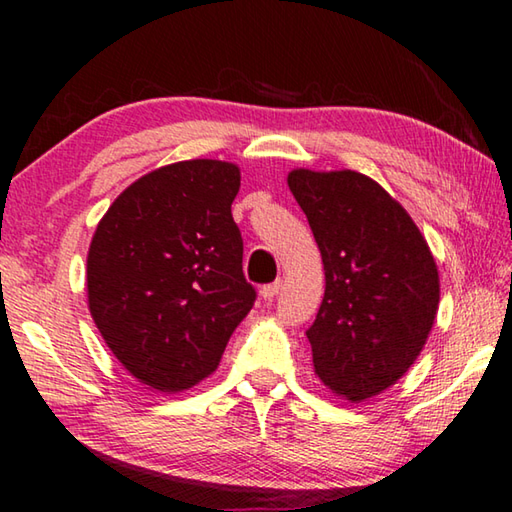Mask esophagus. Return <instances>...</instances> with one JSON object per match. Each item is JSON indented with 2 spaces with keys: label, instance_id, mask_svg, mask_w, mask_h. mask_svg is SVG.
I'll use <instances>...</instances> for the list:
<instances>
[{
  "label": "esophagus",
  "instance_id": "obj_1",
  "mask_svg": "<svg viewBox=\"0 0 512 512\" xmlns=\"http://www.w3.org/2000/svg\"><path fill=\"white\" fill-rule=\"evenodd\" d=\"M280 289H282V282L275 280V282H271V284H264L262 291H259V293H262L264 300H273V298L277 296V293H280Z\"/></svg>",
  "mask_w": 512,
  "mask_h": 512
}]
</instances>
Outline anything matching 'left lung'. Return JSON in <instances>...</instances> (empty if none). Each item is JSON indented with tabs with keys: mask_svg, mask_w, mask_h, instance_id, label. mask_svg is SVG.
I'll list each match as a JSON object with an SVG mask.
<instances>
[{
	"mask_svg": "<svg viewBox=\"0 0 512 512\" xmlns=\"http://www.w3.org/2000/svg\"><path fill=\"white\" fill-rule=\"evenodd\" d=\"M289 187L325 268L307 329L314 370L336 395L368 400L424 348L440 300L436 262L404 207L363 173L296 169Z\"/></svg>",
	"mask_w": 512,
	"mask_h": 512,
	"instance_id": "obj_1",
	"label": "left lung"
}]
</instances>
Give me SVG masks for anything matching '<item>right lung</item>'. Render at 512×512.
<instances>
[{
	"label": "right lung",
	"instance_id": "add662e5",
	"mask_svg": "<svg viewBox=\"0 0 512 512\" xmlns=\"http://www.w3.org/2000/svg\"><path fill=\"white\" fill-rule=\"evenodd\" d=\"M237 192L235 164L176 162L121 192L94 232L90 314L124 368L162 393L212 375L255 305Z\"/></svg>",
	"mask_w": 512,
	"mask_h": 512
}]
</instances>
